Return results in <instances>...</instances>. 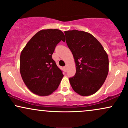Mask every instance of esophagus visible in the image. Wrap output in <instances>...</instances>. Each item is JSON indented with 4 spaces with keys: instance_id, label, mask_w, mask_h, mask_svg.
<instances>
[{
    "instance_id": "1",
    "label": "esophagus",
    "mask_w": 128,
    "mask_h": 128,
    "mask_svg": "<svg viewBox=\"0 0 128 128\" xmlns=\"http://www.w3.org/2000/svg\"><path fill=\"white\" fill-rule=\"evenodd\" d=\"M67 67V66H65L63 67V68H64V70H65V71H66Z\"/></svg>"
}]
</instances>
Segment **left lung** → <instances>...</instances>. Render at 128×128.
<instances>
[{
  "mask_svg": "<svg viewBox=\"0 0 128 128\" xmlns=\"http://www.w3.org/2000/svg\"><path fill=\"white\" fill-rule=\"evenodd\" d=\"M67 46L75 60L76 74L69 78L74 90L89 96L100 89L109 72L107 53L92 34L77 30L64 32Z\"/></svg>",
  "mask_w": 128,
  "mask_h": 128,
  "instance_id": "8db88e82",
  "label": "left lung"
}]
</instances>
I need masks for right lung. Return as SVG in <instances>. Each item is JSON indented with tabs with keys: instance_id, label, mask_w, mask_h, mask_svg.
Masks as SVG:
<instances>
[{
	"instance_id": "1",
	"label": "right lung",
	"mask_w": 128,
	"mask_h": 128,
	"mask_svg": "<svg viewBox=\"0 0 128 128\" xmlns=\"http://www.w3.org/2000/svg\"><path fill=\"white\" fill-rule=\"evenodd\" d=\"M61 40L65 41L60 30H42L31 38L21 52V76L33 94L47 96L58 88L64 75L52 59V54Z\"/></svg>"
}]
</instances>
